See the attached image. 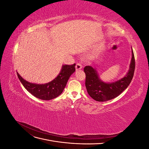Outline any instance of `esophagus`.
<instances>
[{"label": "esophagus", "instance_id": "34e87169", "mask_svg": "<svg viewBox=\"0 0 149 149\" xmlns=\"http://www.w3.org/2000/svg\"><path fill=\"white\" fill-rule=\"evenodd\" d=\"M81 68H82V65H81V63H78L76 65V70L78 71V70H80Z\"/></svg>", "mask_w": 149, "mask_h": 149}]
</instances>
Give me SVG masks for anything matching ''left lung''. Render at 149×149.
I'll return each instance as SVG.
<instances>
[{
	"mask_svg": "<svg viewBox=\"0 0 149 149\" xmlns=\"http://www.w3.org/2000/svg\"><path fill=\"white\" fill-rule=\"evenodd\" d=\"M135 58L132 48V58L129 69L123 78L111 83L104 82L99 76L97 70L91 66L84 67L85 85L88 93L93 100L99 102L112 100L123 93L128 87L134 76Z\"/></svg>",
	"mask_w": 149,
	"mask_h": 149,
	"instance_id": "1",
	"label": "left lung"
}]
</instances>
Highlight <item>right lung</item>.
Returning a JSON list of instances; mask_svg holds the SVG:
<instances>
[{
    "instance_id": "1",
    "label": "right lung",
    "mask_w": 149,
    "mask_h": 149,
    "mask_svg": "<svg viewBox=\"0 0 149 149\" xmlns=\"http://www.w3.org/2000/svg\"><path fill=\"white\" fill-rule=\"evenodd\" d=\"M75 63L72 65H63L56 77L45 84L30 83L22 78L18 72L17 73L21 83L33 96L42 100H51L60 95L63 91L71 75L75 71Z\"/></svg>"
}]
</instances>
